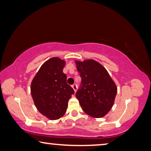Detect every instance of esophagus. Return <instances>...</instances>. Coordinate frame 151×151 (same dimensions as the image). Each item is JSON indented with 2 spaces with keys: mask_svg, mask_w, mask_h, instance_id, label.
Instances as JSON below:
<instances>
[{
  "mask_svg": "<svg viewBox=\"0 0 151 151\" xmlns=\"http://www.w3.org/2000/svg\"><path fill=\"white\" fill-rule=\"evenodd\" d=\"M72 88H73V90H74V91H76V89H77V85H72Z\"/></svg>",
  "mask_w": 151,
  "mask_h": 151,
  "instance_id": "34e87169",
  "label": "esophagus"
}]
</instances>
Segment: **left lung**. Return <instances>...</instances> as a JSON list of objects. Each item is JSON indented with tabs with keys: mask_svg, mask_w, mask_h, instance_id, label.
Here are the masks:
<instances>
[{
	"mask_svg": "<svg viewBox=\"0 0 151 151\" xmlns=\"http://www.w3.org/2000/svg\"><path fill=\"white\" fill-rule=\"evenodd\" d=\"M82 78L76 98L86 114L94 118L105 116L114 105L117 87L104 66L92 59L75 61Z\"/></svg>",
	"mask_w": 151,
	"mask_h": 151,
	"instance_id": "obj_1",
	"label": "left lung"
}]
</instances>
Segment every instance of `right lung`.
<instances>
[{"label": "right lung", "instance_id": "1", "mask_svg": "<svg viewBox=\"0 0 151 151\" xmlns=\"http://www.w3.org/2000/svg\"><path fill=\"white\" fill-rule=\"evenodd\" d=\"M65 64V60L58 57L48 59L31 82L30 92L35 106L50 120H57L64 116L68 100L74 93L63 73Z\"/></svg>", "mask_w": 151, "mask_h": 151}]
</instances>
